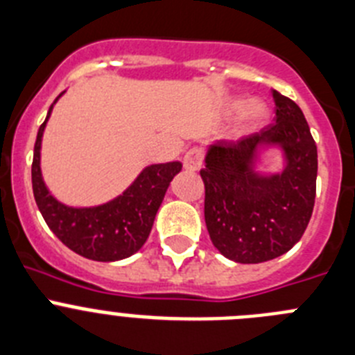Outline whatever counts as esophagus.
Returning <instances> with one entry per match:
<instances>
[{
    "label": "esophagus",
    "instance_id": "esophagus-1",
    "mask_svg": "<svg viewBox=\"0 0 355 355\" xmlns=\"http://www.w3.org/2000/svg\"><path fill=\"white\" fill-rule=\"evenodd\" d=\"M203 164V150L194 146V148L187 150L184 155V168L187 171H198Z\"/></svg>",
    "mask_w": 355,
    "mask_h": 355
}]
</instances>
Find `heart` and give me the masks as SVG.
<instances>
[{
  "mask_svg": "<svg viewBox=\"0 0 355 355\" xmlns=\"http://www.w3.org/2000/svg\"><path fill=\"white\" fill-rule=\"evenodd\" d=\"M267 106H265L261 101H251L245 104L244 107V120L248 125L254 127V125H260L263 122L265 118H267Z\"/></svg>",
  "mask_w": 355,
  "mask_h": 355,
  "instance_id": "obj_1",
  "label": "heart"
}]
</instances>
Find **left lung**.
Segmentation results:
<instances>
[{
	"label": "left lung",
	"mask_w": 355,
	"mask_h": 355,
	"mask_svg": "<svg viewBox=\"0 0 355 355\" xmlns=\"http://www.w3.org/2000/svg\"><path fill=\"white\" fill-rule=\"evenodd\" d=\"M272 97L276 122L237 141L212 145L200 170L210 241L239 263H261L286 253L301 241L315 207V139L301 107L276 90ZM265 142L283 144L289 162L283 174L270 179L250 171Z\"/></svg>",
	"instance_id": "1"
}]
</instances>
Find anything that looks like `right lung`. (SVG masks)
Instances as JSON below:
<instances>
[{
	"instance_id": "1",
	"label": "right lung",
	"mask_w": 355,
	"mask_h": 355,
	"mask_svg": "<svg viewBox=\"0 0 355 355\" xmlns=\"http://www.w3.org/2000/svg\"><path fill=\"white\" fill-rule=\"evenodd\" d=\"M53 106L49 107L47 118ZM46 122L38 129L35 141L31 184L38 210L51 232L67 248L88 260H123L139 251L148 239L168 185L182 170L180 162L148 166L122 196L114 198L106 205L72 209L51 196L40 175V141Z\"/></svg>"
}]
</instances>
